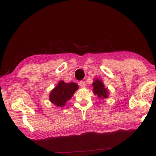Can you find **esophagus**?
Here are the masks:
<instances>
[{"mask_svg": "<svg viewBox=\"0 0 156 156\" xmlns=\"http://www.w3.org/2000/svg\"><path fill=\"white\" fill-rule=\"evenodd\" d=\"M79 85H80V86L82 87V88H84V87H85V86H86V84L84 81H80Z\"/></svg>", "mask_w": 156, "mask_h": 156, "instance_id": "1", "label": "esophagus"}]
</instances>
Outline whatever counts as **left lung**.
<instances>
[{
    "label": "left lung",
    "mask_w": 156,
    "mask_h": 156,
    "mask_svg": "<svg viewBox=\"0 0 156 156\" xmlns=\"http://www.w3.org/2000/svg\"><path fill=\"white\" fill-rule=\"evenodd\" d=\"M93 90L94 94L97 95L100 98L104 99L108 97V91L107 88H105L103 82L98 79H96L94 80L92 84Z\"/></svg>",
    "instance_id": "8db88e82"
}]
</instances>
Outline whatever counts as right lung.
<instances>
[{
    "instance_id": "1",
    "label": "right lung",
    "mask_w": 156,
    "mask_h": 156,
    "mask_svg": "<svg viewBox=\"0 0 156 156\" xmlns=\"http://www.w3.org/2000/svg\"><path fill=\"white\" fill-rule=\"evenodd\" d=\"M78 88L76 83H65L64 81H60L58 85L50 92V101L58 107H63Z\"/></svg>"
}]
</instances>
